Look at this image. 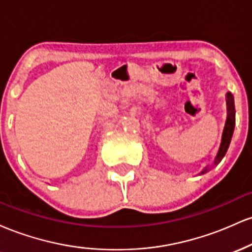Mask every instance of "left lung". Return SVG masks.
<instances>
[{
	"label": "left lung",
	"instance_id": "left-lung-1",
	"mask_svg": "<svg viewBox=\"0 0 252 252\" xmlns=\"http://www.w3.org/2000/svg\"><path fill=\"white\" fill-rule=\"evenodd\" d=\"M226 103H227V120L226 123H225L224 126V131H222L221 135V142L220 146H219L218 149V154H217V158L215 160V163H218L219 161L224 158L225 153L228 148V144H230L231 137H232V132L233 129H235V104H233V97L231 94V92H227L226 94ZM207 169H205L204 172H206Z\"/></svg>",
	"mask_w": 252,
	"mask_h": 252
}]
</instances>
